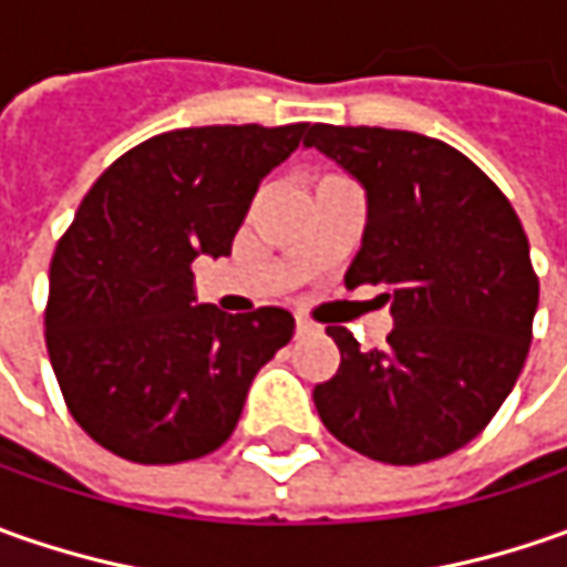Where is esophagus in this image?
<instances>
[{
  "mask_svg": "<svg viewBox=\"0 0 567 567\" xmlns=\"http://www.w3.org/2000/svg\"><path fill=\"white\" fill-rule=\"evenodd\" d=\"M312 331H316V324L309 318H296V334H312Z\"/></svg>",
  "mask_w": 567,
  "mask_h": 567,
  "instance_id": "esophagus-1",
  "label": "esophagus"
}]
</instances>
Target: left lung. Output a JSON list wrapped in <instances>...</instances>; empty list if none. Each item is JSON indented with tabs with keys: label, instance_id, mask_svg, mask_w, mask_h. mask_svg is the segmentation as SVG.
I'll return each mask as SVG.
<instances>
[{
	"label": "left lung",
	"instance_id": "left-lung-1",
	"mask_svg": "<svg viewBox=\"0 0 567 567\" xmlns=\"http://www.w3.org/2000/svg\"><path fill=\"white\" fill-rule=\"evenodd\" d=\"M365 188V233L347 287L381 284L394 331L384 350L328 324L334 379L312 398L324 429L381 464H425L476 439L524 369L539 280L512 202L439 138L369 125H309Z\"/></svg>",
	"mask_w": 567,
	"mask_h": 567
}]
</instances>
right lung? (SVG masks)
Segmentation results:
<instances>
[{"label":"right lung","mask_w":567,"mask_h":567,"mask_svg":"<svg viewBox=\"0 0 567 567\" xmlns=\"http://www.w3.org/2000/svg\"><path fill=\"white\" fill-rule=\"evenodd\" d=\"M306 132L309 122L164 132L84 195L55 246L43 324L65 406L97 445L179 464L233 435L251 379L296 324L277 306H198L192 261L229 255L261 179Z\"/></svg>","instance_id":"add662e5"}]
</instances>
